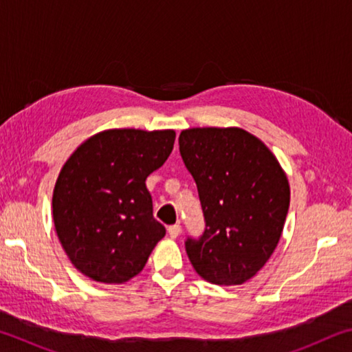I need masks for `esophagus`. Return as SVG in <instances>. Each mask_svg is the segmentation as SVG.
<instances>
[{
    "mask_svg": "<svg viewBox=\"0 0 352 352\" xmlns=\"http://www.w3.org/2000/svg\"><path fill=\"white\" fill-rule=\"evenodd\" d=\"M168 233H169L172 239H177V237L182 234V226L180 225H170L168 228Z\"/></svg>",
    "mask_w": 352,
    "mask_h": 352,
    "instance_id": "esophagus-1",
    "label": "esophagus"
}]
</instances>
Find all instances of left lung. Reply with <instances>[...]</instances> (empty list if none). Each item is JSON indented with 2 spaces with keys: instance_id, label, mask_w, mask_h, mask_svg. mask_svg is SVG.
<instances>
[{
  "instance_id": "left-lung-1",
  "label": "left lung",
  "mask_w": 352,
  "mask_h": 352,
  "mask_svg": "<svg viewBox=\"0 0 352 352\" xmlns=\"http://www.w3.org/2000/svg\"><path fill=\"white\" fill-rule=\"evenodd\" d=\"M178 142L206 222L199 241H186L190 264L208 283L243 284L281 239L290 204L287 175L270 148L239 127L186 129Z\"/></svg>"
}]
</instances>
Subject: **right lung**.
Listing matches in <instances>:
<instances>
[{
  "mask_svg": "<svg viewBox=\"0 0 352 352\" xmlns=\"http://www.w3.org/2000/svg\"><path fill=\"white\" fill-rule=\"evenodd\" d=\"M174 130L109 129L71 153L57 177L52 219L77 270L104 284L141 273L166 234L153 219L146 178L174 148Z\"/></svg>",
  "mask_w": 352,
  "mask_h": 352,
  "instance_id": "add662e5",
  "label": "right lung"
}]
</instances>
